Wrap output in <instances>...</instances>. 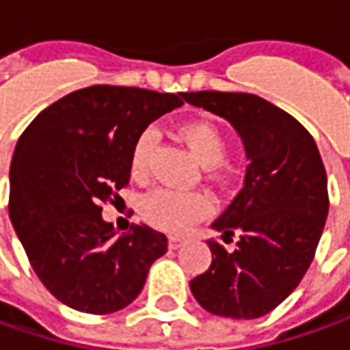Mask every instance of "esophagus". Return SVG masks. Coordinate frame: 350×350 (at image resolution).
<instances>
[{
	"mask_svg": "<svg viewBox=\"0 0 350 350\" xmlns=\"http://www.w3.org/2000/svg\"><path fill=\"white\" fill-rule=\"evenodd\" d=\"M182 244H184V238H182V236H170V238H168V247H170V250H178Z\"/></svg>",
	"mask_w": 350,
	"mask_h": 350,
	"instance_id": "1",
	"label": "esophagus"
}]
</instances>
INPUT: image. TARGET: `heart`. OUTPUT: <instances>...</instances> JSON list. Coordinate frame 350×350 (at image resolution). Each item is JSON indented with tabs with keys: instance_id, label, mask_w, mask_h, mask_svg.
<instances>
[{
	"instance_id": "1",
	"label": "heart",
	"mask_w": 350,
	"mask_h": 350,
	"mask_svg": "<svg viewBox=\"0 0 350 350\" xmlns=\"http://www.w3.org/2000/svg\"><path fill=\"white\" fill-rule=\"evenodd\" d=\"M178 137L187 145L193 157L205 168L217 172L226 152V139L221 129L205 120L187 122L178 129ZM157 145V131L152 127L143 129L131 149V174L145 176L149 154ZM211 201L198 191H174L154 189L141 201V215L147 223L164 232H182L189 224L198 223L211 213Z\"/></svg>"
}]
</instances>
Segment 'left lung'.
I'll return each mask as SVG.
<instances>
[{"label": "left lung", "mask_w": 350, "mask_h": 350, "mask_svg": "<svg viewBox=\"0 0 350 350\" xmlns=\"http://www.w3.org/2000/svg\"><path fill=\"white\" fill-rule=\"evenodd\" d=\"M191 106L224 118L242 139L244 187L211 224L226 250L209 240L211 267L189 281L215 316L256 319L295 291L325 226L327 176L316 141L300 122L247 92H182Z\"/></svg>", "instance_id": "obj_1"}]
</instances>
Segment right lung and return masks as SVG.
Masks as SVG:
<instances>
[{
	"label": "right lung",
	"instance_id": "right-lung-1",
	"mask_svg": "<svg viewBox=\"0 0 350 350\" xmlns=\"http://www.w3.org/2000/svg\"><path fill=\"white\" fill-rule=\"evenodd\" d=\"M182 104L170 92L92 85L50 104L18 137L9 217L34 273L66 306L126 308L166 254L163 232L141 223L118 236L100 205L129 182L139 133Z\"/></svg>",
	"mask_w": 350,
	"mask_h": 350
}]
</instances>
